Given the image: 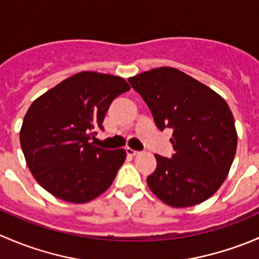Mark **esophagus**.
<instances>
[{
  "instance_id": "esophagus-1",
  "label": "esophagus",
  "mask_w": 259,
  "mask_h": 259,
  "mask_svg": "<svg viewBox=\"0 0 259 259\" xmlns=\"http://www.w3.org/2000/svg\"><path fill=\"white\" fill-rule=\"evenodd\" d=\"M126 154L130 156H134V155H138V154H139V151L134 150V149H132V148H126Z\"/></svg>"
}]
</instances>
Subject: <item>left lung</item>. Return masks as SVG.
<instances>
[{"mask_svg":"<svg viewBox=\"0 0 259 259\" xmlns=\"http://www.w3.org/2000/svg\"><path fill=\"white\" fill-rule=\"evenodd\" d=\"M153 114L159 130L173 129L174 154H156L149 188L170 207L199 204L226 180L237 150L234 117L221 95L174 67L127 79Z\"/></svg>","mask_w":259,"mask_h":259,"instance_id":"obj_1","label":"left lung"}]
</instances>
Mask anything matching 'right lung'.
Wrapping results in <instances>:
<instances>
[{"instance_id":"add662e5","label":"right lung","mask_w":259,"mask_h":259,"mask_svg":"<svg viewBox=\"0 0 259 259\" xmlns=\"http://www.w3.org/2000/svg\"><path fill=\"white\" fill-rule=\"evenodd\" d=\"M130 90L114 75L82 71L36 99L23 119L20 143L38 184L59 199L86 203L103 194L125 160L124 149L90 142L115 98Z\"/></svg>"}]
</instances>
